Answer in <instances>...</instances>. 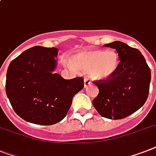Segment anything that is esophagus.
Masks as SVG:
<instances>
[{"mask_svg": "<svg viewBox=\"0 0 156 156\" xmlns=\"http://www.w3.org/2000/svg\"><path fill=\"white\" fill-rule=\"evenodd\" d=\"M91 84V82L88 79V78H85L84 79V87H87L89 85Z\"/></svg>", "mask_w": 156, "mask_h": 156, "instance_id": "esophagus-1", "label": "esophagus"}]
</instances>
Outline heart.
<instances>
[{"instance_id":"obj_1","label":"heart","mask_w":156,"mask_h":156,"mask_svg":"<svg viewBox=\"0 0 156 156\" xmlns=\"http://www.w3.org/2000/svg\"><path fill=\"white\" fill-rule=\"evenodd\" d=\"M70 64L76 70L87 73L92 80L102 81L108 79L116 72L119 58L112 49L85 50L74 54L70 58Z\"/></svg>"}]
</instances>
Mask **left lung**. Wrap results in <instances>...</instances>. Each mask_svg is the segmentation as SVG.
<instances>
[{"instance_id": "left-lung-1", "label": "left lung", "mask_w": 156, "mask_h": 156, "mask_svg": "<svg viewBox=\"0 0 156 156\" xmlns=\"http://www.w3.org/2000/svg\"><path fill=\"white\" fill-rule=\"evenodd\" d=\"M104 46L115 49L120 62L111 78L94 82L99 93L93 106L102 117L121 119L137 111L147 99L151 69L139 49L119 41Z\"/></svg>"}]
</instances>
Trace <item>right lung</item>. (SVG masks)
<instances>
[{"label":"right lung","mask_w":156,"mask_h":156,"mask_svg":"<svg viewBox=\"0 0 156 156\" xmlns=\"http://www.w3.org/2000/svg\"><path fill=\"white\" fill-rule=\"evenodd\" d=\"M58 49L34 46L9 66L5 91L11 106L26 122L53 125L66 116L76 94L84 87L83 78L66 80L54 73Z\"/></svg>","instance_id":"obj_1"}]
</instances>
